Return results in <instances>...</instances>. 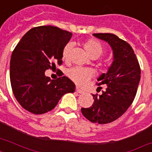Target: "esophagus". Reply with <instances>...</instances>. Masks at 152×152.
<instances>
[{"mask_svg": "<svg viewBox=\"0 0 152 152\" xmlns=\"http://www.w3.org/2000/svg\"><path fill=\"white\" fill-rule=\"evenodd\" d=\"M76 92L77 93H79V94H83V91L82 90H80V88H76Z\"/></svg>", "mask_w": 152, "mask_h": 152, "instance_id": "obj_1", "label": "esophagus"}]
</instances>
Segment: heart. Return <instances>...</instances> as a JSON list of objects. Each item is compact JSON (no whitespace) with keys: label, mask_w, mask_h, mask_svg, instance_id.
I'll use <instances>...</instances> for the list:
<instances>
[{"label":"heart","mask_w":152,"mask_h":152,"mask_svg":"<svg viewBox=\"0 0 152 152\" xmlns=\"http://www.w3.org/2000/svg\"><path fill=\"white\" fill-rule=\"evenodd\" d=\"M72 49V44H67L62 51V57L64 60H68ZM83 49L86 53L90 57L95 56L97 58L103 53V46L99 42L95 39H90L83 43ZM69 78L80 86L84 85L92 76V72L90 69H82L79 67L72 68L68 72Z\"/></svg>","instance_id":"b5f03b06"}]
</instances>
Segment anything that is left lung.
Here are the masks:
<instances>
[{
    "label": "left lung",
    "instance_id": "1",
    "mask_svg": "<svg viewBox=\"0 0 152 152\" xmlns=\"http://www.w3.org/2000/svg\"><path fill=\"white\" fill-rule=\"evenodd\" d=\"M106 42L113 50V62L106 73L97 79L98 85H106L99 95H93L94 103L81 112L93 123L107 124L120 118L134 100L140 80V68L129 44L110 33L93 34ZM99 92L102 88H98Z\"/></svg>",
    "mask_w": 152,
    "mask_h": 152
}]
</instances>
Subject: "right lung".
Wrapping results in <instances>:
<instances>
[{
    "label": "right lung",
    "instance_id": "obj_1",
    "mask_svg": "<svg viewBox=\"0 0 152 152\" xmlns=\"http://www.w3.org/2000/svg\"><path fill=\"white\" fill-rule=\"evenodd\" d=\"M72 34L53 26L32 28L22 37L10 60L13 94L23 108L34 114L52 110L76 85L66 76L50 80L46 70L62 64V51Z\"/></svg>",
    "mask_w": 152,
    "mask_h": 152
}]
</instances>
